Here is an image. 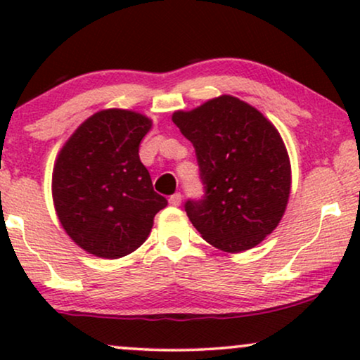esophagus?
<instances>
[{"label": "esophagus", "instance_id": "1", "mask_svg": "<svg viewBox=\"0 0 360 360\" xmlns=\"http://www.w3.org/2000/svg\"><path fill=\"white\" fill-rule=\"evenodd\" d=\"M169 203L172 205V206H180V203H181V193H174L169 198Z\"/></svg>", "mask_w": 360, "mask_h": 360}]
</instances>
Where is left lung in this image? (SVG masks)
Instances as JSON below:
<instances>
[{
  "label": "left lung",
  "instance_id": "obj_1",
  "mask_svg": "<svg viewBox=\"0 0 360 360\" xmlns=\"http://www.w3.org/2000/svg\"><path fill=\"white\" fill-rule=\"evenodd\" d=\"M195 147L201 200L185 211L206 243L224 252L252 249L287 208L292 169L275 126L254 106L223 95L172 116Z\"/></svg>",
  "mask_w": 360,
  "mask_h": 360
}]
</instances>
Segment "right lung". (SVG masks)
Segmentation results:
<instances>
[{
	"label": "right lung",
	"mask_w": 360,
	"mask_h": 360,
	"mask_svg": "<svg viewBox=\"0 0 360 360\" xmlns=\"http://www.w3.org/2000/svg\"><path fill=\"white\" fill-rule=\"evenodd\" d=\"M150 127L149 117L136 111L103 110L82 122L58 152L52 174L58 221L73 243L96 257L134 252L167 206L139 159Z\"/></svg>",
	"instance_id": "1"
}]
</instances>
